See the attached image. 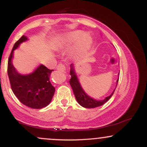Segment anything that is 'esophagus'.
I'll list each match as a JSON object with an SVG mask.
<instances>
[{
    "mask_svg": "<svg viewBox=\"0 0 147 147\" xmlns=\"http://www.w3.org/2000/svg\"><path fill=\"white\" fill-rule=\"evenodd\" d=\"M57 69L58 70H60V71H65V66L62 63H59L57 65Z\"/></svg>",
    "mask_w": 147,
    "mask_h": 147,
    "instance_id": "1",
    "label": "esophagus"
}]
</instances>
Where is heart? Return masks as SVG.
I'll use <instances>...</instances> for the list:
<instances>
[{"label":"heart","instance_id":"b5f03b06","mask_svg":"<svg viewBox=\"0 0 147 147\" xmlns=\"http://www.w3.org/2000/svg\"><path fill=\"white\" fill-rule=\"evenodd\" d=\"M76 43V51L80 54L88 52L92 45V38L88 33L83 34L82 31H75L66 34L59 42L60 48Z\"/></svg>","mask_w":147,"mask_h":147}]
</instances>
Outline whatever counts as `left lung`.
I'll use <instances>...</instances> for the list:
<instances>
[{"instance_id": "left-lung-1", "label": "left lung", "mask_w": 147, "mask_h": 147, "mask_svg": "<svg viewBox=\"0 0 147 147\" xmlns=\"http://www.w3.org/2000/svg\"><path fill=\"white\" fill-rule=\"evenodd\" d=\"M70 75H71V79H70V84L71 86L72 90H73L74 94H75V98L77 99V102L80 104L81 106H83L84 108H86V109H94V108L99 107V106H102L103 104H104L106 102L109 100V99L111 98V96L113 95L115 90L113 92H112L111 95L106 97L105 99H103V100H97L92 97H89L88 95L84 92L82 86H81L79 82L77 79V75L75 72V69H74L73 64L70 65ZM118 81H119V78L117 80V85L118 83Z\"/></svg>"}]
</instances>
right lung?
Returning a JSON list of instances; mask_svg holds the SVG:
<instances>
[{"label": "right lung", "instance_id": "right-lung-1", "mask_svg": "<svg viewBox=\"0 0 147 147\" xmlns=\"http://www.w3.org/2000/svg\"><path fill=\"white\" fill-rule=\"evenodd\" d=\"M27 40L28 38L23 35L15 43L8 59V77L11 90L18 100L32 109H40L50 104L55 93V87L50 82V74L53 70L40 65L28 75H21L16 71L11 61L14 50Z\"/></svg>", "mask_w": 147, "mask_h": 147}]
</instances>
